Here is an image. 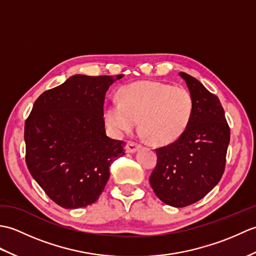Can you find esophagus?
<instances>
[{"label":"esophagus","instance_id":"obj_1","mask_svg":"<svg viewBox=\"0 0 256 256\" xmlns=\"http://www.w3.org/2000/svg\"><path fill=\"white\" fill-rule=\"evenodd\" d=\"M140 148V145L136 144V143H133V142H128L126 144V150L128 153H135V152H138Z\"/></svg>","mask_w":256,"mask_h":256}]
</instances>
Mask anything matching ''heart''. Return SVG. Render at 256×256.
Returning a JSON list of instances; mask_svg holds the SVG:
<instances>
[{"mask_svg":"<svg viewBox=\"0 0 256 256\" xmlns=\"http://www.w3.org/2000/svg\"><path fill=\"white\" fill-rule=\"evenodd\" d=\"M120 102L108 103L104 118L114 133H130L138 128L150 144L165 146L180 138L194 113V98L182 86L140 80L122 86Z\"/></svg>","mask_w":256,"mask_h":256,"instance_id":"obj_1","label":"heart"}]
</instances>
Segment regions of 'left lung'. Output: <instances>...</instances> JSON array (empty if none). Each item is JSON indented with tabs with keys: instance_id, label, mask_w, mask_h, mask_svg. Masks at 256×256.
<instances>
[{
	"instance_id": "obj_1",
	"label": "left lung",
	"mask_w": 256,
	"mask_h": 256,
	"mask_svg": "<svg viewBox=\"0 0 256 256\" xmlns=\"http://www.w3.org/2000/svg\"><path fill=\"white\" fill-rule=\"evenodd\" d=\"M194 98L189 126L176 142L157 148L150 186L162 202L182 208L197 202L224 175L230 128L218 96L196 78L179 72Z\"/></svg>"
}]
</instances>
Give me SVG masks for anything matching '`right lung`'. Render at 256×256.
<instances>
[{
    "instance_id": "obj_1",
    "label": "right lung",
    "mask_w": 256,
    "mask_h": 256,
    "mask_svg": "<svg viewBox=\"0 0 256 256\" xmlns=\"http://www.w3.org/2000/svg\"><path fill=\"white\" fill-rule=\"evenodd\" d=\"M123 74H74L35 101L25 122L26 164L36 182L62 208L96 202L111 162L125 155L122 140L106 133L103 104Z\"/></svg>"
}]
</instances>
